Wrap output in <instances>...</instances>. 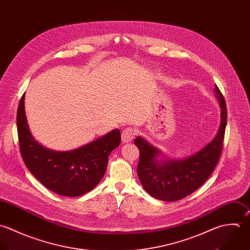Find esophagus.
Listing matches in <instances>:
<instances>
[{"label": "esophagus", "instance_id": "1", "mask_svg": "<svg viewBox=\"0 0 250 250\" xmlns=\"http://www.w3.org/2000/svg\"><path fill=\"white\" fill-rule=\"evenodd\" d=\"M136 135V131L133 128H126L123 130L121 138H122V142L123 143H130L132 142V140L134 139Z\"/></svg>", "mask_w": 250, "mask_h": 250}]
</instances>
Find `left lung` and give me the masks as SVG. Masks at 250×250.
Listing matches in <instances>:
<instances>
[{
  "label": "left lung",
  "mask_w": 250,
  "mask_h": 250,
  "mask_svg": "<svg viewBox=\"0 0 250 250\" xmlns=\"http://www.w3.org/2000/svg\"><path fill=\"white\" fill-rule=\"evenodd\" d=\"M214 93L220 106V125L213 140L194 154L182 159L167 158L143 137L135 139L140 149L138 176L152 197L165 202L181 200L197 190L213 171L221 154L227 124V107L217 85Z\"/></svg>",
  "instance_id": "obj_1"
}]
</instances>
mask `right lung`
I'll list each match as a JSON object with an SVG mask.
<instances>
[{"label": "right lung", "instance_id": "1", "mask_svg": "<svg viewBox=\"0 0 250 250\" xmlns=\"http://www.w3.org/2000/svg\"><path fill=\"white\" fill-rule=\"evenodd\" d=\"M17 132L24 163L46 188L66 197H79L95 188L103 178L108 156L121 142L114 129L83 146L67 151L44 147L33 137L25 114V94L17 109Z\"/></svg>", "mask_w": 250, "mask_h": 250}]
</instances>
